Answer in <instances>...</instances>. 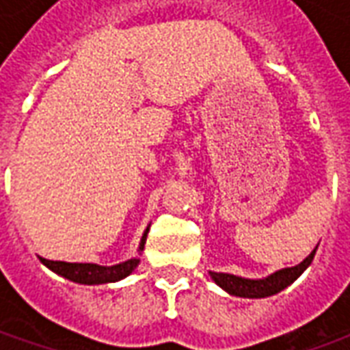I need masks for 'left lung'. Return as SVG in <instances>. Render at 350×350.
<instances>
[{
  "mask_svg": "<svg viewBox=\"0 0 350 350\" xmlns=\"http://www.w3.org/2000/svg\"><path fill=\"white\" fill-rule=\"evenodd\" d=\"M317 247L300 264H296L293 268L278 270L275 273H271V275L264 279H245L232 275V273H221V271L219 273L217 271H210V275H212L213 281L221 288H225L232 296H240V298H266V296H273V294L281 293L283 288H286L291 283H294L296 279L300 278L301 273L308 270V266L311 264L313 257H315Z\"/></svg>",
  "mask_w": 350,
  "mask_h": 350,
  "instance_id": "left-lung-1",
  "label": "left lung"
}]
</instances>
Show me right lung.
<instances>
[{"instance_id": "1", "label": "right lung", "mask_w": 350, "mask_h": 350, "mask_svg": "<svg viewBox=\"0 0 350 350\" xmlns=\"http://www.w3.org/2000/svg\"><path fill=\"white\" fill-rule=\"evenodd\" d=\"M148 230L146 228L140 245H138V253L144 250L146 238H148ZM41 258V262L56 271L57 275L75 281V283H82V285H100V283H114L120 279L127 278L131 271L135 270L140 262V258H129L125 262L114 264V266H99V264L92 262H64V260H49V258Z\"/></svg>"}]
</instances>
